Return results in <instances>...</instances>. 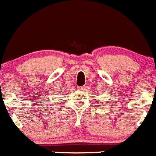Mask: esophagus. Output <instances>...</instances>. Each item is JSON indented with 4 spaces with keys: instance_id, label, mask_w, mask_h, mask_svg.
<instances>
[{
    "instance_id": "1",
    "label": "esophagus",
    "mask_w": 156,
    "mask_h": 156,
    "mask_svg": "<svg viewBox=\"0 0 156 156\" xmlns=\"http://www.w3.org/2000/svg\"><path fill=\"white\" fill-rule=\"evenodd\" d=\"M77 89H79V90H83L84 87H77Z\"/></svg>"
}]
</instances>
